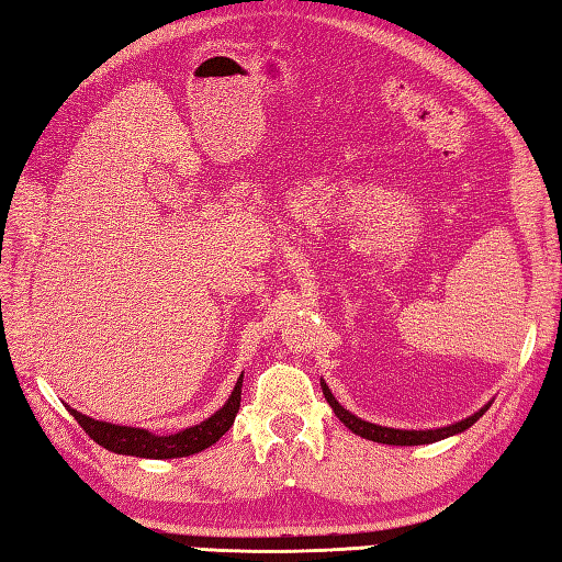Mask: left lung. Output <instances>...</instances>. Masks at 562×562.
Masks as SVG:
<instances>
[{
	"instance_id": "8db88e82",
	"label": "left lung",
	"mask_w": 562,
	"mask_h": 562,
	"mask_svg": "<svg viewBox=\"0 0 562 562\" xmlns=\"http://www.w3.org/2000/svg\"><path fill=\"white\" fill-rule=\"evenodd\" d=\"M321 389H324V396H326L328 405L333 408V413L338 415V420L348 429H352L355 435H360L364 439H372V441H379V445H396V447L432 445V441L447 439L451 435H459V432H463V429H469L475 420H481L483 413L491 408V403H487V405H483L479 413H473L471 417H465V420L447 425V427H437V429H393V427H381V425H374V423H367V420H362V417H357L350 411H345L342 405L336 401V396H333V393H330V389L326 386L324 379H321Z\"/></svg>"
}]
</instances>
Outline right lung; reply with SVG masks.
<instances>
[{
  "label": "right lung",
  "instance_id": "1",
  "mask_svg": "<svg viewBox=\"0 0 562 562\" xmlns=\"http://www.w3.org/2000/svg\"><path fill=\"white\" fill-rule=\"evenodd\" d=\"M241 386H244V374L238 376L229 401H226L217 413L207 417V420H202L200 425L186 427L176 435H154L149 429L93 420V417L81 415L79 411L69 408V405H65V408L83 427V432H87L103 449L125 453V457H139V459H181L212 447L214 441H220V437L226 432V429L234 425L238 405H241Z\"/></svg>",
  "mask_w": 562,
  "mask_h": 562
}]
</instances>
